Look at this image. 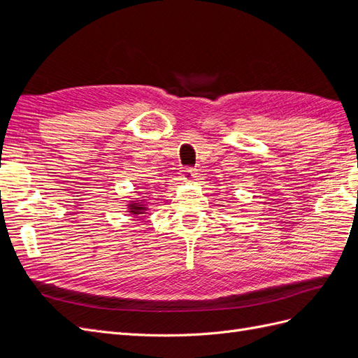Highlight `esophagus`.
Returning a JSON list of instances; mask_svg holds the SVG:
<instances>
[{"mask_svg":"<svg viewBox=\"0 0 358 358\" xmlns=\"http://www.w3.org/2000/svg\"><path fill=\"white\" fill-rule=\"evenodd\" d=\"M196 175H197L196 170H192V169H185V170H182L180 179H182V180H185V182H191V180H194V179L197 178Z\"/></svg>","mask_w":358,"mask_h":358,"instance_id":"esophagus-1","label":"esophagus"}]
</instances>
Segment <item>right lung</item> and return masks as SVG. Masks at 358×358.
I'll return each instance as SVG.
<instances>
[{
    "instance_id": "obj_1",
    "label": "right lung",
    "mask_w": 358,
    "mask_h": 358,
    "mask_svg": "<svg viewBox=\"0 0 358 358\" xmlns=\"http://www.w3.org/2000/svg\"><path fill=\"white\" fill-rule=\"evenodd\" d=\"M127 212L128 215H131L133 218H146V215H149V204L145 197L140 199H131L127 201Z\"/></svg>"
}]
</instances>
